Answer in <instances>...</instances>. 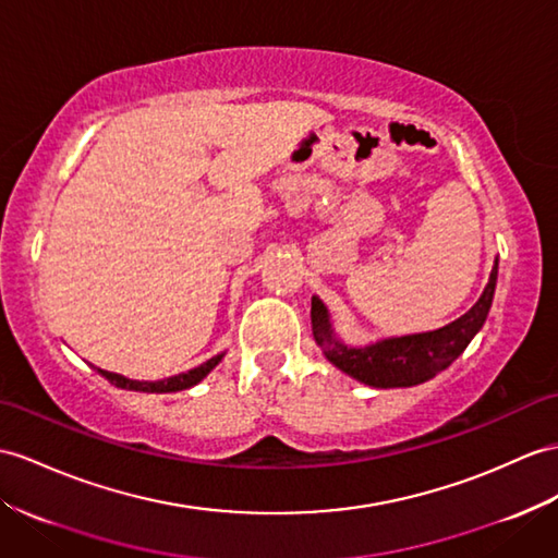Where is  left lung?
I'll list each match as a JSON object with an SVG mask.
<instances>
[{
	"label": "left lung",
	"instance_id": "left-lung-1",
	"mask_svg": "<svg viewBox=\"0 0 558 558\" xmlns=\"http://www.w3.org/2000/svg\"><path fill=\"white\" fill-rule=\"evenodd\" d=\"M497 269L499 257H495L490 279H487V287L475 305L466 315L442 326V329L381 338V341L369 345H348L333 331L329 310L317 295H312V333H315L324 357L360 384L372 388L418 386L447 369L466 350L473 336L483 329L487 312L493 307Z\"/></svg>",
	"mask_w": 558,
	"mask_h": 558
}]
</instances>
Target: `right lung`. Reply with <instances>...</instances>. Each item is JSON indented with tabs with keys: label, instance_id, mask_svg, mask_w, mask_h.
Returning <instances> with one entry per match:
<instances>
[{
	"label": "right lung",
	"instance_id": "right-lung-1",
	"mask_svg": "<svg viewBox=\"0 0 558 558\" xmlns=\"http://www.w3.org/2000/svg\"><path fill=\"white\" fill-rule=\"evenodd\" d=\"M222 357H225V352H220V355H215V357H210L208 362H203V364H198V366H194V369H189V372H184V374H174V376H170V378H160V381H134V378H128V376H122V374H113V372H106V369H99V366H94V369H97L104 378H108V381H111L113 386H118V388H125V390H140V392H177V390H186V388H192V386H196V384H201L203 378H206L217 364L222 362Z\"/></svg>",
	"mask_w": 558,
	"mask_h": 558
}]
</instances>
